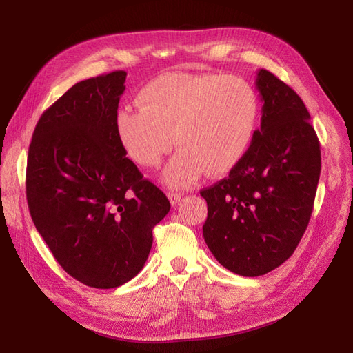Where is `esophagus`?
<instances>
[{"mask_svg":"<svg viewBox=\"0 0 353 353\" xmlns=\"http://www.w3.org/2000/svg\"><path fill=\"white\" fill-rule=\"evenodd\" d=\"M181 197H183V194L178 193V191H169V193H168V199L170 200V203H172V205H178Z\"/></svg>","mask_w":353,"mask_h":353,"instance_id":"esophagus-1","label":"esophagus"}]
</instances>
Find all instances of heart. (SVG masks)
I'll return each mask as SVG.
<instances>
[{"label":"heart","instance_id":"heart-1","mask_svg":"<svg viewBox=\"0 0 353 353\" xmlns=\"http://www.w3.org/2000/svg\"><path fill=\"white\" fill-rule=\"evenodd\" d=\"M137 105L116 113L117 140L140 168L157 166L175 143L178 152L162 175L172 187L193 185L205 172H231L249 150L261 112L248 79L212 72L157 77L138 94Z\"/></svg>","mask_w":353,"mask_h":353}]
</instances>
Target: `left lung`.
Masks as SVG:
<instances>
[{"mask_svg":"<svg viewBox=\"0 0 353 353\" xmlns=\"http://www.w3.org/2000/svg\"><path fill=\"white\" fill-rule=\"evenodd\" d=\"M261 128L227 178L200 191L208 203L203 237L234 274L259 276L296 250L314 209L321 150L302 99L259 69Z\"/></svg>","mask_w":353,"mask_h":353,"instance_id":"obj_1","label":"left lung"}]
</instances>
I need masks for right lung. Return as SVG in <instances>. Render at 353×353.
Returning a JSON list of instances; mask_svg holds the SVG:
<instances>
[{
    "label": "right lung",
    "mask_w": 353,
    "mask_h": 353,
    "mask_svg": "<svg viewBox=\"0 0 353 353\" xmlns=\"http://www.w3.org/2000/svg\"><path fill=\"white\" fill-rule=\"evenodd\" d=\"M126 72L74 83L42 113L29 145L32 221L60 266L95 288L143 270L153 228L170 209L117 140L114 117Z\"/></svg>",
    "instance_id": "right-lung-1"
}]
</instances>
